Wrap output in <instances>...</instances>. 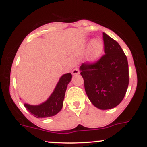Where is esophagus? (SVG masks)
Instances as JSON below:
<instances>
[{
  "label": "esophagus",
  "mask_w": 147,
  "mask_h": 147,
  "mask_svg": "<svg viewBox=\"0 0 147 147\" xmlns=\"http://www.w3.org/2000/svg\"><path fill=\"white\" fill-rule=\"evenodd\" d=\"M79 73H80V72H79V70L78 68L74 69V70L72 71V75H79Z\"/></svg>",
  "instance_id": "obj_1"
}]
</instances>
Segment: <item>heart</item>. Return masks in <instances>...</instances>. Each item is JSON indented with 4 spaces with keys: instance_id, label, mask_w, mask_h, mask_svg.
I'll return each mask as SVG.
<instances>
[{
    "instance_id": "heart-1",
    "label": "heart",
    "mask_w": 147,
    "mask_h": 147,
    "mask_svg": "<svg viewBox=\"0 0 147 147\" xmlns=\"http://www.w3.org/2000/svg\"><path fill=\"white\" fill-rule=\"evenodd\" d=\"M104 50V42L100 38H95L90 42L88 49L86 59L88 63H94L102 56Z\"/></svg>"
}]
</instances>
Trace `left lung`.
<instances>
[{"mask_svg": "<svg viewBox=\"0 0 147 147\" xmlns=\"http://www.w3.org/2000/svg\"><path fill=\"white\" fill-rule=\"evenodd\" d=\"M104 53L95 63L79 68L86 95L95 107L113 109L124 99L129 86V64L117 41L103 32Z\"/></svg>", "mask_w": 147, "mask_h": 147, "instance_id": "8db88e82", "label": "left lung"}]
</instances>
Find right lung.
I'll list each match as a JSON object with an SVG mask.
<instances>
[{
	"label": "right lung",
	"instance_id": "add662e5",
	"mask_svg": "<svg viewBox=\"0 0 147 147\" xmlns=\"http://www.w3.org/2000/svg\"><path fill=\"white\" fill-rule=\"evenodd\" d=\"M71 79V74H64L60 77L56 87L46 101L38 105H30L25 103V107L36 118H44L55 115L63 107L65 90Z\"/></svg>",
	"mask_w": 147,
	"mask_h": 147
}]
</instances>
